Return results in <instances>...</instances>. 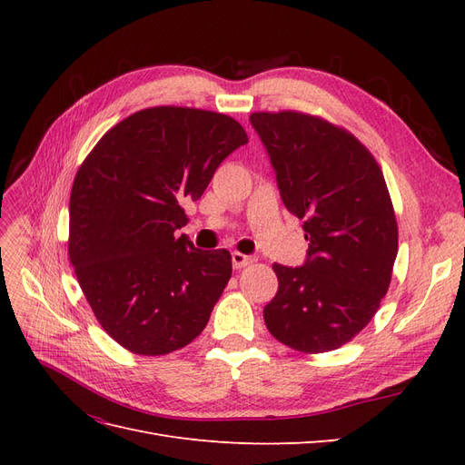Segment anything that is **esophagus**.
<instances>
[{
  "label": "esophagus",
  "mask_w": 465,
  "mask_h": 465,
  "mask_svg": "<svg viewBox=\"0 0 465 465\" xmlns=\"http://www.w3.org/2000/svg\"><path fill=\"white\" fill-rule=\"evenodd\" d=\"M231 258H232V267H234V270H242V267H246V265H250L252 262H254V258L242 254V252H232Z\"/></svg>",
  "instance_id": "1"
}]
</instances>
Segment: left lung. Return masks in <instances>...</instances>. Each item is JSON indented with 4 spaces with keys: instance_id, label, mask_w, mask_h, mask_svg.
<instances>
[{
    "instance_id": "left-lung-1",
    "label": "left lung",
    "mask_w": 465,
    "mask_h": 465,
    "mask_svg": "<svg viewBox=\"0 0 465 465\" xmlns=\"http://www.w3.org/2000/svg\"><path fill=\"white\" fill-rule=\"evenodd\" d=\"M250 122L308 241L301 267L273 263L279 289L265 326L291 349L326 353L353 340L388 292L398 223L386 180L369 149L326 120L289 110Z\"/></svg>"
}]
</instances>
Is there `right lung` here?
<instances>
[{"mask_svg":"<svg viewBox=\"0 0 465 465\" xmlns=\"http://www.w3.org/2000/svg\"><path fill=\"white\" fill-rule=\"evenodd\" d=\"M248 143L219 112L154 106L108 130L83 161L69 198V260L104 331L137 355L186 347L227 287V250L193 248L186 200Z\"/></svg>","mask_w":465,"mask_h":465,"instance_id":"add662e5","label":"right lung"}]
</instances>
